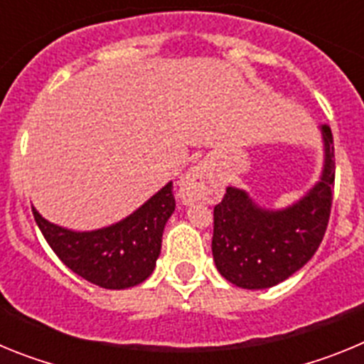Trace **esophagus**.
I'll list each match as a JSON object with an SVG mask.
<instances>
[{
  "label": "esophagus",
  "instance_id": "obj_1",
  "mask_svg": "<svg viewBox=\"0 0 364 364\" xmlns=\"http://www.w3.org/2000/svg\"><path fill=\"white\" fill-rule=\"evenodd\" d=\"M217 193L218 184L204 166L193 167L180 180L178 198L184 204H193L198 200L210 202L217 197Z\"/></svg>",
  "mask_w": 364,
  "mask_h": 364
}]
</instances>
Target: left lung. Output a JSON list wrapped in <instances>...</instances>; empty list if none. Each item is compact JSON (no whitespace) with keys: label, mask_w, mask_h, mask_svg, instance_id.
Returning <instances> with one entry per match:
<instances>
[{"label":"left lung","mask_w":364,"mask_h":364,"mask_svg":"<svg viewBox=\"0 0 364 364\" xmlns=\"http://www.w3.org/2000/svg\"><path fill=\"white\" fill-rule=\"evenodd\" d=\"M321 182L288 210L266 211L242 189L228 188L213 210V259L231 284L262 290L294 275L317 252L332 210L336 182L333 138L323 125Z\"/></svg>","instance_id":"left-lung-1"}]
</instances>
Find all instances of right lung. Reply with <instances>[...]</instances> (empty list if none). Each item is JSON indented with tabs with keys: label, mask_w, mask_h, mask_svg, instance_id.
<instances>
[{
	"label": "right lung",
	"mask_w": 364,
	"mask_h": 364,
	"mask_svg": "<svg viewBox=\"0 0 364 364\" xmlns=\"http://www.w3.org/2000/svg\"><path fill=\"white\" fill-rule=\"evenodd\" d=\"M175 211L173 182L118 224L96 231H70L32 215L58 259L85 281L124 290L146 281L156 266L167 218Z\"/></svg>",
	"instance_id": "obj_1"
}]
</instances>
